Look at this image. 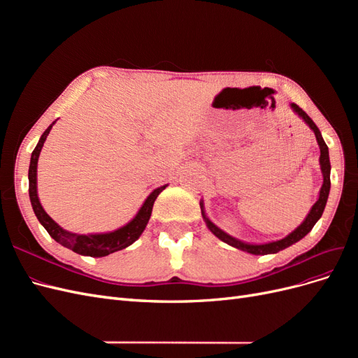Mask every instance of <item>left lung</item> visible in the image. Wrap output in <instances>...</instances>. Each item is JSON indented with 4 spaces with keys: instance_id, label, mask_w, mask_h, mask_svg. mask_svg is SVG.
<instances>
[{
    "instance_id": "obj_1",
    "label": "left lung",
    "mask_w": 358,
    "mask_h": 358,
    "mask_svg": "<svg viewBox=\"0 0 358 358\" xmlns=\"http://www.w3.org/2000/svg\"><path fill=\"white\" fill-rule=\"evenodd\" d=\"M292 110H294L300 117H303V121H305L313 133H315V137H317V142L320 145V149H321V157H320V164H321V170H322V176H324V182H322V187H321V191H320V199L318 201L312 206V209L309 212V215L306 216V220L303 221L297 229L292 231L291 234H288L287 237H284V239L280 241H276V242H270V243H264V245H249V243H245V242H241L234 239V237L229 236L227 233H224L222 230H220L218 227H216L213 222H210L208 218H206V215L203 213V208H201V203H200V208H201V215L203 218L206 221V224H208L209 230L218 237V239H221L222 242L229 243L237 249H242V251H246L249 254H254V255H266V254H276L279 251H282V249L291 246L292 243L299 242L300 239H303L312 229L313 225L317 224V221L321 218V215L324 212V208H326V203H327V199H329V192H330V158H329V148L326 145V142H324V138L320 133L318 127L313 124L312 119L306 115V112H303L300 107L297 104L292 103L291 104Z\"/></svg>"
}]
</instances>
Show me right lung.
Wrapping results in <instances>:
<instances>
[{
	"mask_svg": "<svg viewBox=\"0 0 358 358\" xmlns=\"http://www.w3.org/2000/svg\"><path fill=\"white\" fill-rule=\"evenodd\" d=\"M52 125H49L46 131L41 134L36 149L32 150L29 171H28L29 199H31L32 209H34V213L37 216V220L40 221V224L45 227L46 231L58 243H61L62 246H66V248L71 249V251H74L76 254H80V255L106 257V255L113 254L116 251H121V249L136 242L140 237V234H142L143 230L146 229V224L150 218V213H152V208H154V203L158 197V194L167 185L159 187L150 192V196L146 199L142 208H140V210L134 216V220L131 222H128L125 227H122V229H119L113 233L76 234V233L66 231L64 229H61V227L45 212V209L41 208V204L37 197V161H38V155H40V150L43 148V143H45V140L52 129Z\"/></svg>",
	"mask_w": 358,
	"mask_h": 358,
	"instance_id": "1",
	"label": "right lung"
}]
</instances>
